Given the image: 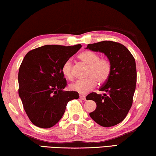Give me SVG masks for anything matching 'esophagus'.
I'll return each instance as SVG.
<instances>
[{
  "mask_svg": "<svg viewBox=\"0 0 156 156\" xmlns=\"http://www.w3.org/2000/svg\"><path fill=\"white\" fill-rule=\"evenodd\" d=\"M80 98L81 99H82V100H84V101H86V97L84 96V95H80Z\"/></svg>",
  "mask_w": 156,
  "mask_h": 156,
  "instance_id": "obj_1",
  "label": "esophagus"
}]
</instances>
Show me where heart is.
<instances>
[{"label": "heart", "instance_id": "b5f03b06", "mask_svg": "<svg viewBox=\"0 0 156 156\" xmlns=\"http://www.w3.org/2000/svg\"><path fill=\"white\" fill-rule=\"evenodd\" d=\"M78 58L84 64L88 66L86 72L88 78L76 81L70 85V88L81 94H86L95 87L97 81L103 83L108 80L111 73V65L108 60L100 58L97 53L86 50L78 55ZM63 75L69 80H73V63L70 59L65 61L61 68Z\"/></svg>", "mask_w": 156, "mask_h": 156}]
</instances>
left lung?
<instances>
[{
	"mask_svg": "<svg viewBox=\"0 0 156 156\" xmlns=\"http://www.w3.org/2000/svg\"><path fill=\"white\" fill-rule=\"evenodd\" d=\"M86 49L103 53L111 65L109 78L99 88L106 93L86 96L97 104L89 115L101 126H115L124 120L132 106L137 81L136 61L124 45L111 41L88 44Z\"/></svg>",
	"mask_w": 156,
	"mask_h": 156,
	"instance_id": "8db88e82",
	"label": "left lung"
}]
</instances>
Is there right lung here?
Instances as JSON below:
<instances>
[{
    "mask_svg": "<svg viewBox=\"0 0 156 156\" xmlns=\"http://www.w3.org/2000/svg\"><path fill=\"white\" fill-rule=\"evenodd\" d=\"M81 48V44L46 45L25 56L19 71V95L35 126H55L64 114L68 102L80 97L77 92L63 90L67 83L61 68Z\"/></svg>",
    "mask_w": 156,
    "mask_h": 156,
    "instance_id": "right-lung-1",
    "label": "right lung"
}]
</instances>
